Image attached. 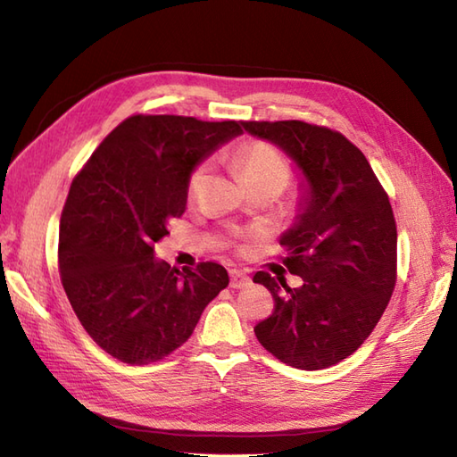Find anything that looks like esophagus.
<instances>
[{
    "label": "esophagus",
    "instance_id": "esophagus-1",
    "mask_svg": "<svg viewBox=\"0 0 457 457\" xmlns=\"http://www.w3.org/2000/svg\"><path fill=\"white\" fill-rule=\"evenodd\" d=\"M229 277H231V280H229L231 288H245V287L251 285V278L245 273H241V270H237V269H231Z\"/></svg>",
    "mask_w": 457,
    "mask_h": 457
}]
</instances>
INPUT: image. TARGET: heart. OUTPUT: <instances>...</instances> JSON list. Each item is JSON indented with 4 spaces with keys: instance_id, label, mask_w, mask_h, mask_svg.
<instances>
[{
    "instance_id": "obj_1",
    "label": "heart",
    "mask_w": 457,
    "mask_h": 457,
    "mask_svg": "<svg viewBox=\"0 0 457 457\" xmlns=\"http://www.w3.org/2000/svg\"><path fill=\"white\" fill-rule=\"evenodd\" d=\"M234 167L239 179L245 182V187L253 182H273L283 190L290 180V174H293L285 154L269 143H249L239 147L234 154ZM206 164H202V167L192 172L188 182L190 196H196L204 182H206Z\"/></svg>"
}]
</instances>
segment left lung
Here are the masks:
<instances>
[{
  "mask_svg": "<svg viewBox=\"0 0 457 457\" xmlns=\"http://www.w3.org/2000/svg\"><path fill=\"white\" fill-rule=\"evenodd\" d=\"M249 135L287 153L304 177L293 228L280 236L283 263L303 278L259 270L275 298L255 326L280 361L316 371L342 361L381 320L396 283V223L365 154L342 133L304 121H241Z\"/></svg>",
  "mask_w": 457,
  "mask_h": 457,
  "instance_id": "left-lung-1",
  "label": "left lung"
}]
</instances>
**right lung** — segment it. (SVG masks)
<instances>
[{
	"instance_id": "add662e5",
	"label": "right lung",
	"mask_w": 457,
	"mask_h": 457,
	"mask_svg": "<svg viewBox=\"0 0 457 457\" xmlns=\"http://www.w3.org/2000/svg\"><path fill=\"white\" fill-rule=\"evenodd\" d=\"M237 135L241 121L131 115L74 177L58 270L86 332L120 361L147 365L172 353L228 287L221 265L179 270L154 259V244L187 210L192 170Z\"/></svg>"
}]
</instances>
